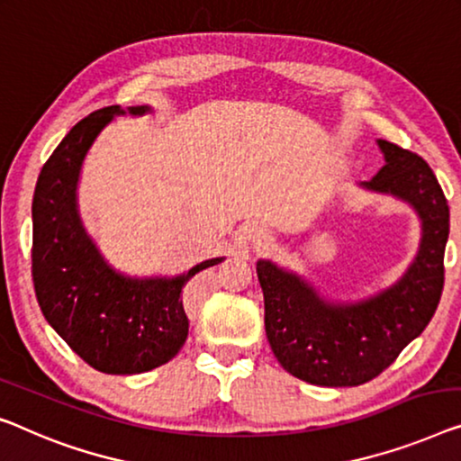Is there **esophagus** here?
I'll list each match as a JSON object with an SVG mask.
<instances>
[{
    "mask_svg": "<svg viewBox=\"0 0 461 461\" xmlns=\"http://www.w3.org/2000/svg\"><path fill=\"white\" fill-rule=\"evenodd\" d=\"M249 240L257 246V249H265L271 244V233L263 228H252L249 233Z\"/></svg>",
    "mask_w": 461,
    "mask_h": 461,
    "instance_id": "1",
    "label": "esophagus"
}]
</instances>
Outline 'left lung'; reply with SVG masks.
<instances>
[{"label":"left lung","mask_w":461,"mask_h":461,"mask_svg":"<svg viewBox=\"0 0 461 461\" xmlns=\"http://www.w3.org/2000/svg\"><path fill=\"white\" fill-rule=\"evenodd\" d=\"M384 167L364 186L408 201L422 219L418 257L402 281L379 296L333 304L296 275L258 260L265 331L287 373L321 387H356L395 362L435 314L445 284L449 204L429 163L408 149L379 140Z\"/></svg>","instance_id":"8db88e82"}]
</instances>
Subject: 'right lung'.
<instances>
[{
  "label": "right lung",
  "instance_id": "add662e5",
  "mask_svg": "<svg viewBox=\"0 0 461 461\" xmlns=\"http://www.w3.org/2000/svg\"><path fill=\"white\" fill-rule=\"evenodd\" d=\"M149 107H132L140 115ZM123 113L103 107L80 120L41 169L32 196V284L41 312L88 366L139 375L169 362L188 338L182 287L211 258L174 279L115 273L82 230L77 209L80 165L97 134Z\"/></svg>",
  "mask_w": 461,
  "mask_h": 461
}]
</instances>
